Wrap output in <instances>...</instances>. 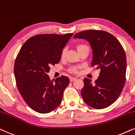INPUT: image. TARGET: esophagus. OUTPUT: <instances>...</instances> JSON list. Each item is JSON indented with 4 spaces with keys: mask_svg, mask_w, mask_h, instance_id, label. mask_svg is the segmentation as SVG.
<instances>
[{
    "mask_svg": "<svg viewBox=\"0 0 135 135\" xmlns=\"http://www.w3.org/2000/svg\"><path fill=\"white\" fill-rule=\"evenodd\" d=\"M76 78H73V77H70V81L71 82H72V81H75V80H76Z\"/></svg>",
    "mask_w": 135,
    "mask_h": 135,
    "instance_id": "obj_1",
    "label": "esophagus"
}]
</instances>
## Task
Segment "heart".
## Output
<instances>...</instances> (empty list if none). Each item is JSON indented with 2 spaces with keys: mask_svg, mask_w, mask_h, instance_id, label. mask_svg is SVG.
Masks as SVG:
<instances>
[{
  "mask_svg": "<svg viewBox=\"0 0 135 135\" xmlns=\"http://www.w3.org/2000/svg\"><path fill=\"white\" fill-rule=\"evenodd\" d=\"M75 47H76V49L77 50V51H78V53L84 51V50H86V49L89 50V47L86 44H82V43L76 44V46H75ZM65 54H66V49H64L62 50V53H61V58H64ZM78 67L73 66V67H71L70 69H69V71L73 73H76L78 72Z\"/></svg>",
  "mask_w": 135,
  "mask_h": 135,
  "instance_id": "b5f03b06",
  "label": "heart"
}]
</instances>
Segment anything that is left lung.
I'll list each match as a JSON object with an SVG mask.
<instances>
[{
    "label": "left lung",
    "instance_id": "8db88e82",
    "mask_svg": "<svg viewBox=\"0 0 135 135\" xmlns=\"http://www.w3.org/2000/svg\"><path fill=\"white\" fill-rule=\"evenodd\" d=\"M86 39L93 50L92 66L100 69L99 76L94 83L84 78L81 94L86 104L101 109L117 99L125 83L127 59L118 39L108 32L86 30L76 33L74 39Z\"/></svg>",
    "mask_w": 135,
    "mask_h": 135
}]
</instances>
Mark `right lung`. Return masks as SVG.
<instances>
[{"instance_id":"obj_1","label":"right lung","mask_w":135,"mask_h":135,"mask_svg":"<svg viewBox=\"0 0 135 135\" xmlns=\"http://www.w3.org/2000/svg\"><path fill=\"white\" fill-rule=\"evenodd\" d=\"M72 36V33L36 35L20 50L14 65L17 88L28 106L36 112L49 113L62 102L69 78L61 76L54 82L47 73L50 66L60 62L62 50Z\"/></svg>"}]
</instances>
